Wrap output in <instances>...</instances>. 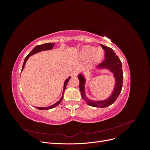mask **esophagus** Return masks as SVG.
I'll return each mask as SVG.
<instances>
[{
  "instance_id": "esophagus-1",
  "label": "esophagus",
  "mask_w": 150,
  "mask_h": 150,
  "mask_svg": "<svg viewBox=\"0 0 150 150\" xmlns=\"http://www.w3.org/2000/svg\"><path fill=\"white\" fill-rule=\"evenodd\" d=\"M78 68L77 67H73L71 70V76H75L78 74Z\"/></svg>"
}]
</instances>
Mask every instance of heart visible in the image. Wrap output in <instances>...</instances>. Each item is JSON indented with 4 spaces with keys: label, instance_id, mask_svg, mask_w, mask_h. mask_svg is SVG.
<instances>
[{
    "label": "heart",
    "instance_id": "heart-1",
    "mask_svg": "<svg viewBox=\"0 0 150 150\" xmlns=\"http://www.w3.org/2000/svg\"><path fill=\"white\" fill-rule=\"evenodd\" d=\"M81 54L84 59H89L92 57V63L94 64L101 61L103 56V52L101 49L96 51V48L94 47L87 46L82 49Z\"/></svg>",
    "mask_w": 150,
    "mask_h": 150
}]
</instances>
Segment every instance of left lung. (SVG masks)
<instances>
[{
	"label": "left lung",
	"instance_id": "1",
	"mask_svg": "<svg viewBox=\"0 0 150 150\" xmlns=\"http://www.w3.org/2000/svg\"><path fill=\"white\" fill-rule=\"evenodd\" d=\"M100 46L104 49L105 52V59L100 64L99 66V68H107L110 69V71L113 72V74L115 78L116 84L114 91L112 92L111 96L107 99L103 101H96L90 100L86 97L84 93V84L85 79L82 74H79L78 76V79L80 81L79 83V89L82 96L83 99L86 101L88 105L91 106L96 107V108H106L111 105L112 104L115 103L117 97L121 91L122 81H123V74H122V64L118 56L116 55V53L113 50L107 46H104L103 44H100Z\"/></svg>",
	"mask_w": 150,
	"mask_h": 150
}]
</instances>
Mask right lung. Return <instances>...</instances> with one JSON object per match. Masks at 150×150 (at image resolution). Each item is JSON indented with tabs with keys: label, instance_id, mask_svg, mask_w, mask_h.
<instances>
[{
	"label": "right lung",
	"instance_id": "add662e5",
	"mask_svg": "<svg viewBox=\"0 0 150 150\" xmlns=\"http://www.w3.org/2000/svg\"><path fill=\"white\" fill-rule=\"evenodd\" d=\"M54 45H55V44H54V43H46V44H43L39 45V46H35V47L33 49V51H32L28 54V55L26 56V57L25 58L24 63H23V65H22V71H22V70L24 69L25 64V63H26V61H28V59L29 57L30 56H31L32 55H33V54H35V53L40 52V51H46V50L52 49L53 48ZM70 79H71V77H69V78H68L65 81L64 84V89H63L62 96L61 98L60 99L59 101H57V102L55 104H52V105L49 106V107H35V108H36L37 109H38V110H50V109H51V108H54V107H56V106H57L58 105V104H59L62 101V98H63V94H64V91H65V89H66V86H67V84L68 82H69V81L70 80Z\"/></svg>",
	"mask_w": 150,
	"mask_h": 150
}]
</instances>
